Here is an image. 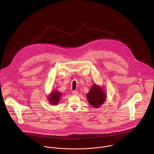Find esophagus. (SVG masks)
<instances>
[{
    "label": "esophagus",
    "instance_id": "esophagus-1",
    "mask_svg": "<svg viewBox=\"0 0 154 154\" xmlns=\"http://www.w3.org/2000/svg\"><path fill=\"white\" fill-rule=\"evenodd\" d=\"M72 94H73V95H77V94H78V92L77 91H76V90H73V91H72Z\"/></svg>",
    "mask_w": 154,
    "mask_h": 154
}]
</instances>
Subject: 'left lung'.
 Listing matches in <instances>:
<instances>
[{"mask_svg": "<svg viewBox=\"0 0 154 154\" xmlns=\"http://www.w3.org/2000/svg\"><path fill=\"white\" fill-rule=\"evenodd\" d=\"M106 94L103 89L94 85L87 94V98L89 104L94 107L100 106L106 100Z\"/></svg>", "mask_w": 154, "mask_h": 154, "instance_id": "left-lung-1", "label": "left lung"}]
</instances>
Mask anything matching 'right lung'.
<instances>
[{"mask_svg":"<svg viewBox=\"0 0 154 154\" xmlns=\"http://www.w3.org/2000/svg\"><path fill=\"white\" fill-rule=\"evenodd\" d=\"M60 96H61V93H60L57 91H54L52 92L51 95L49 97L48 100L51 104H57L59 103Z\"/></svg>","mask_w":154,"mask_h":154,"instance_id":"obj_1","label":"right lung"}]
</instances>
